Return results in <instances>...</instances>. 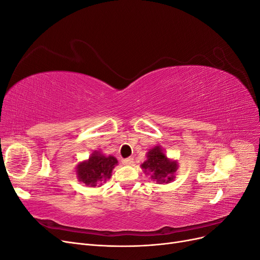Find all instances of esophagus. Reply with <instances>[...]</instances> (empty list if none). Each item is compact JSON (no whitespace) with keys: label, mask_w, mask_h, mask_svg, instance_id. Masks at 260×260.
<instances>
[{"label":"esophagus","mask_w":260,"mask_h":260,"mask_svg":"<svg viewBox=\"0 0 260 260\" xmlns=\"http://www.w3.org/2000/svg\"><path fill=\"white\" fill-rule=\"evenodd\" d=\"M133 162V158L132 157H128V158L122 159V164L123 165H131Z\"/></svg>","instance_id":"obj_1"}]
</instances>
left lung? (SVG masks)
I'll return each instance as SVG.
<instances>
[{
  "label": "left lung",
  "mask_w": 260,
  "mask_h": 260,
  "mask_svg": "<svg viewBox=\"0 0 260 260\" xmlns=\"http://www.w3.org/2000/svg\"><path fill=\"white\" fill-rule=\"evenodd\" d=\"M147 159L141 165L146 174L157 183H169L175 179V172L178 169V162L169 159L165 155L160 146H155L147 152Z\"/></svg>",
  "instance_id": "left-lung-1"
}]
</instances>
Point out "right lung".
I'll use <instances>...</instances> for the list:
<instances>
[{"instance_id":"right-lung-1","label":"right lung","mask_w":260,"mask_h":260,"mask_svg":"<svg viewBox=\"0 0 260 260\" xmlns=\"http://www.w3.org/2000/svg\"><path fill=\"white\" fill-rule=\"evenodd\" d=\"M118 164L114 156H104L101 152L94 151L88 160L78 164L77 178L85 185L96 186L111 178L113 169ZM102 184V183H101Z\"/></svg>"}]
</instances>
